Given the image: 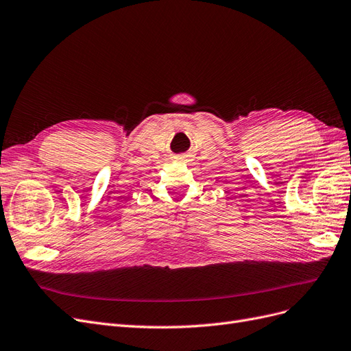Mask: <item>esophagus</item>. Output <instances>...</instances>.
Returning <instances> with one entry per match:
<instances>
[{"instance_id":"34e87169","label":"esophagus","mask_w":351,"mask_h":351,"mask_svg":"<svg viewBox=\"0 0 351 351\" xmlns=\"http://www.w3.org/2000/svg\"><path fill=\"white\" fill-rule=\"evenodd\" d=\"M173 159L178 160V162H184V163H189L192 160L191 154L189 153H182V154H176L173 156Z\"/></svg>"}]
</instances>
